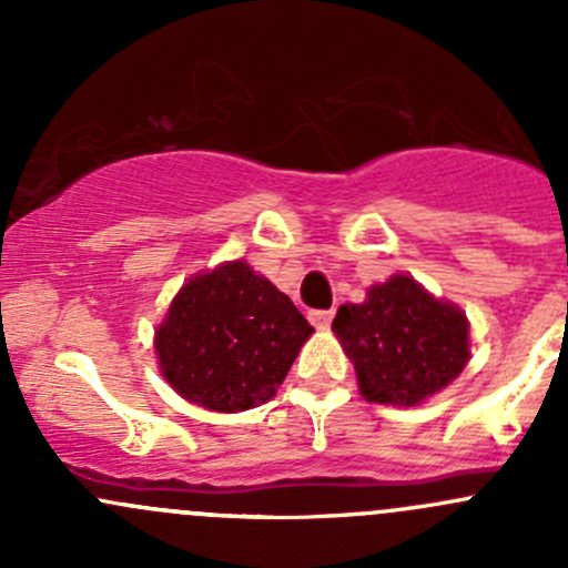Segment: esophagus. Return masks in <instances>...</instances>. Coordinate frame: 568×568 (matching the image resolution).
Returning <instances> with one entry per match:
<instances>
[{
	"label": "esophagus",
	"mask_w": 568,
	"mask_h": 568,
	"mask_svg": "<svg viewBox=\"0 0 568 568\" xmlns=\"http://www.w3.org/2000/svg\"><path fill=\"white\" fill-rule=\"evenodd\" d=\"M332 318H335V311H311L313 326H318V329H326L332 324Z\"/></svg>",
	"instance_id": "obj_1"
}]
</instances>
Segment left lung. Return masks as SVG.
Listing matches in <instances>:
<instances>
[{"instance_id": "left-lung-1", "label": "left lung", "mask_w": 568, "mask_h": 568, "mask_svg": "<svg viewBox=\"0 0 568 568\" xmlns=\"http://www.w3.org/2000/svg\"><path fill=\"white\" fill-rule=\"evenodd\" d=\"M332 329L354 363L359 393L376 404H420L469 359L467 316L406 274L371 285L359 305L337 307Z\"/></svg>"}]
</instances>
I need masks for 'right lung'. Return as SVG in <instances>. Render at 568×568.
<instances>
[{"mask_svg":"<svg viewBox=\"0 0 568 568\" xmlns=\"http://www.w3.org/2000/svg\"><path fill=\"white\" fill-rule=\"evenodd\" d=\"M313 326L250 263L194 274L156 326V357L178 395L214 412L266 404Z\"/></svg>","mask_w":568,"mask_h":568,"instance_id":"right-lung-1","label":"right lung"}]
</instances>
